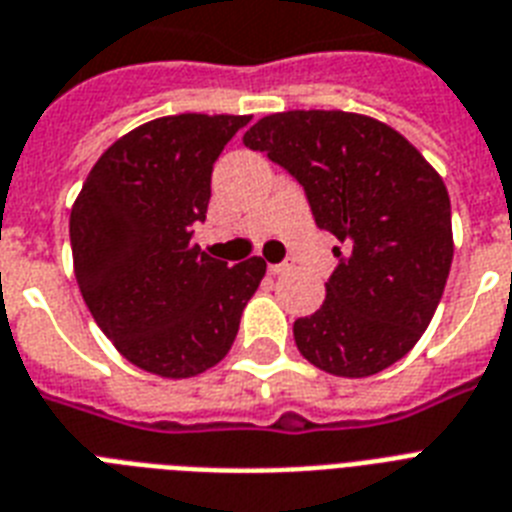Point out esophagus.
Instances as JSON below:
<instances>
[{
    "instance_id": "34e87169",
    "label": "esophagus",
    "mask_w": 512,
    "mask_h": 512,
    "mask_svg": "<svg viewBox=\"0 0 512 512\" xmlns=\"http://www.w3.org/2000/svg\"><path fill=\"white\" fill-rule=\"evenodd\" d=\"M268 271H271L273 276H284V273L292 271V263H276V265H268Z\"/></svg>"
}]
</instances>
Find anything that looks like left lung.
<instances>
[{
    "label": "left lung",
    "mask_w": 512,
    "mask_h": 512,
    "mask_svg": "<svg viewBox=\"0 0 512 512\" xmlns=\"http://www.w3.org/2000/svg\"><path fill=\"white\" fill-rule=\"evenodd\" d=\"M305 188L313 220L342 244L327 300L295 321L313 366L369 377L428 329L452 268V204L433 167L393 127L348 111H284L244 132Z\"/></svg>",
    "instance_id": "8db88e82"
}]
</instances>
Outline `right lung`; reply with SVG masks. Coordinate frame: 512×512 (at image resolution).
I'll return each instance as SVG.
<instances>
[{
  "mask_svg": "<svg viewBox=\"0 0 512 512\" xmlns=\"http://www.w3.org/2000/svg\"><path fill=\"white\" fill-rule=\"evenodd\" d=\"M249 116L177 114L119 138L71 207L84 303L130 364L183 380L231 350L265 260L223 263L193 244L225 143Z\"/></svg>",
  "mask_w": 512,
  "mask_h": 512,
  "instance_id": "obj_1",
  "label": "right lung"
}]
</instances>
